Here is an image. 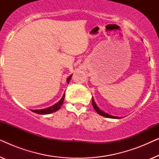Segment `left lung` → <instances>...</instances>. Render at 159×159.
<instances>
[{
	"label": "left lung",
	"instance_id": "1",
	"mask_svg": "<svg viewBox=\"0 0 159 159\" xmlns=\"http://www.w3.org/2000/svg\"><path fill=\"white\" fill-rule=\"evenodd\" d=\"M92 104H93V108H94V109L96 111L98 114H99L100 115H101V116H105V117H108V118H112V119H119V117H117V116H111V115H109L108 114H106V113L103 112V111H101V109H99L98 107L96 104H95L94 100L93 98V101H92Z\"/></svg>",
	"mask_w": 159,
	"mask_h": 159
}]
</instances>
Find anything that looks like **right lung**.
I'll return each mask as SVG.
<instances>
[{"label": "right lung", "mask_w": 159, "mask_h": 159, "mask_svg": "<svg viewBox=\"0 0 159 159\" xmlns=\"http://www.w3.org/2000/svg\"><path fill=\"white\" fill-rule=\"evenodd\" d=\"M71 76L72 75L69 76V77L67 78L66 80V82L69 84V80H71ZM64 97H65V93L64 95H63V96L61 98V99L57 103L54 104L53 106H51V107L49 108H44V109H40V110H31L32 112L34 113H36V114H51V113H53V112H55L56 111H58L59 108L61 107L63 103H64Z\"/></svg>", "instance_id": "add662e5"}]
</instances>
